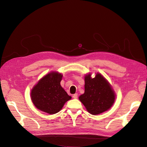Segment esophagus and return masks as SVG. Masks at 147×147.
<instances>
[{
	"label": "esophagus",
	"mask_w": 147,
	"mask_h": 147,
	"mask_svg": "<svg viewBox=\"0 0 147 147\" xmlns=\"http://www.w3.org/2000/svg\"><path fill=\"white\" fill-rule=\"evenodd\" d=\"M73 98L74 99H77L78 98V94H75L73 95Z\"/></svg>",
	"instance_id": "obj_1"
}]
</instances>
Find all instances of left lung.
Segmentation results:
<instances>
[{
	"instance_id": "left-lung-1",
	"label": "left lung",
	"mask_w": 147,
	"mask_h": 147,
	"mask_svg": "<svg viewBox=\"0 0 147 147\" xmlns=\"http://www.w3.org/2000/svg\"><path fill=\"white\" fill-rule=\"evenodd\" d=\"M89 74L84 77V92L79 100L88 112L98 115L110 109L115 100V94L108 81L100 74L97 73L94 78Z\"/></svg>"
}]
</instances>
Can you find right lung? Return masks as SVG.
<instances>
[{
	"mask_svg": "<svg viewBox=\"0 0 147 147\" xmlns=\"http://www.w3.org/2000/svg\"><path fill=\"white\" fill-rule=\"evenodd\" d=\"M63 75L51 72L41 78L30 92L31 100L36 108L49 114H55L72 97L61 86Z\"/></svg>",
	"mask_w": 147,
	"mask_h": 147,
	"instance_id": "add662e5",
	"label": "right lung"
}]
</instances>
